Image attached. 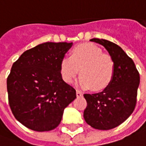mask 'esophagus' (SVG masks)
<instances>
[{
  "instance_id": "obj_1",
  "label": "esophagus",
  "mask_w": 146,
  "mask_h": 146,
  "mask_svg": "<svg viewBox=\"0 0 146 146\" xmlns=\"http://www.w3.org/2000/svg\"><path fill=\"white\" fill-rule=\"evenodd\" d=\"M76 96L77 97H81V96H83V93L81 92H80V91H76Z\"/></svg>"
}]
</instances>
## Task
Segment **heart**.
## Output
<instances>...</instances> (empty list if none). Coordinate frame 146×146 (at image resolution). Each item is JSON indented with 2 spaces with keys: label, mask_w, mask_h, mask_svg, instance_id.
I'll return each instance as SVG.
<instances>
[{
  "label": "heart",
  "mask_w": 146,
  "mask_h": 146,
  "mask_svg": "<svg viewBox=\"0 0 146 146\" xmlns=\"http://www.w3.org/2000/svg\"><path fill=\"white\" fill-rule=\"evenodd\" d=\"M79 84L84 88L100 91L112 80L114 62L109 54L91 43L80 44L72 50L71 56H65L60 63V72L66 83L70 84L79 73Z\"/></svg>",
  "instance_id": "obj_1"
}]
</instances>
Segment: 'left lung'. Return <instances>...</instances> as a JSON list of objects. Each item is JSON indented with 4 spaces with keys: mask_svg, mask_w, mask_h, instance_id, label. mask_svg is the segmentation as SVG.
<instances>
[{
    "mask_svg": "<svg viewBox=\"0 0 146 146\" xmlns=\"http://www.w3.org/2000/svg\"><path fill=\"white\" fill-rule=\"evenodd\" d=\"M91 41L104 46L114 62L113 79L103 92L84 94L86 123L98 130H110L120 125L134 112L137 103L140 76L135 62L119 46L103 39Z\"/></svg>",
    "mask_w": 146,
    "mask_h": 146,
    "instance_id": "left-lung-1",
    "label": "left lung"
}]
</instances>
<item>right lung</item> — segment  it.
<instances>
[{
  "label": "right lung",
  "mask_w": 146,
  "mask_h": 146,
  "mask_svg": "<svg viewBox=\"0 0 146 146\" xmlns=\"http://www.w3.org/2000/svg\"><path fill=\"white\" fill-rule=\"evenodd\" d=\"M73 43L46 42L24 51L7 78L8 103L27 128L48 131L57 127L76 90L62 78L60 63Z\"/></svg>",
  "instance_id": "right-lung-1"
}]
</instances>
